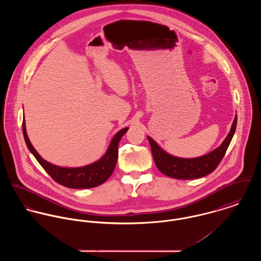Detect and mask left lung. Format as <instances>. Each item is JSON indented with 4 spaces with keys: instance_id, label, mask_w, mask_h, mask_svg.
Wrapping results in <instances>:
<instances>
[{
    "instance_id": "obj_1",
    "label": "left lung",
    "mask_w": 261,
    "mask_h": 261,
    "mask_svg": "<svg viewBox=\"0 0 261 261\" xmlns=\"http://www.w3.org/2000/svg\"><path fill=\"white\" fill-rule=\"evenodd\" d=\"M236 124L237 115H235L229 134L227 135L223 143L217 149H213L207 154L193 159L178 158L172 155L162 149L150 137H148L156 168L164 175L180 180L198 179L209 175L218 167L221 160L223 159L224 154L234 136Z\"/></svg>"
}]
</instances>
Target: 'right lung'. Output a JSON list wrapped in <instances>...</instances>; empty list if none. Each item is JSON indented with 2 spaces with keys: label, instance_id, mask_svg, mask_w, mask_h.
Returning a JSON list of instances; mask_svg holds the SVG:
<instances>
[{
  "label": "right lung",
  "instance_id": "add662e5",
  "mask_svg": "<svg viewBox=\"0 0 261 261\" xmlns=\"http://www.w3.org/2000/svg\"><path fill=\"white\" fill-rule=\"evenodd\" d=\"M128 127L120 129L112 140L107 152L98 161L79 168H63L45 161L32 146L26 132L25 119L23 120V135L29 150L49 176L62 186L71 189H88L99 186L108 181L115 168L118 156V144Z\"/></svg>",
  "mask_w": 261,
  "mask_h": 261
}]
</instances>
